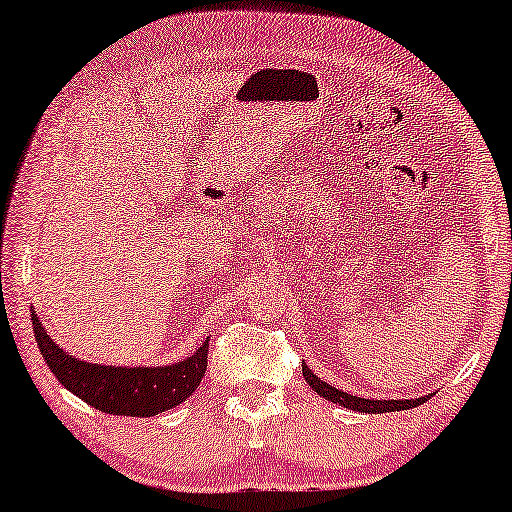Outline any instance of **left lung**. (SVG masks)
I'll use <instances>...</instances> for the list:
<instances>
[{
    "mask_svg": "<svg viewBox=\"0 0 512 512\" xmlns=\"http://www.w3.org/2000/svg\"><path fill=\"white\" fill-rule=\"evenodd\" d=\"M303 377L310 389L322 396L324 400H331V403L341 405V408L348 410H357V412H372V415H381V412H396V410H410L417 408V405L427 403L429 396H420V398H398V400H377V398H365V396H353V393H346L336 386L326 384L324 379H319L315 372L303 362Z\"/></svg>",
    "mask_w": 512,
    "mask_h": 512,
    "instance_id": "left-lung-1",
    "label": "left lung"
}]
</instances>
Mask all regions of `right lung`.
I'll return each mask as SVG.
<instances>
[{
    "label": "right lung",
    "mask_w": 512,
    "mask_h": 512,
    "mask_svg": "<svg viewBox=\"0 0 512 512\" xmlns=\"http://www.w3.org/2000/svg\"><path fill=\"white\" fill-rule=\"evenodd\" d=\"M33 331L40 353L59 384L107 415L155 417L159 412L176 408L193 396L207 369L209 338L188 357L169 362V365L116 367L97 365V362L80 360V357L66 353L49 336L45 324L35 315V307Z\"/></svg>",
    "instance_id": "obj_1"
}]
</instances>
